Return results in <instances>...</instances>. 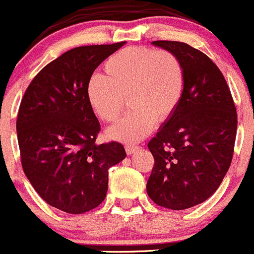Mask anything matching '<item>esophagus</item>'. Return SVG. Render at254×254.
<instances>
[{
	"label": "esophagus",
	"instance_id": "34e87169",
	"mask_svg": "<svg viewBox=\"0 0 254 254\" xmlns=\"http://www.w3.org/2000/svg\"><path fill=\"white\" fill-rule=\"evenodd\" d=\"M126 153L128 154V156H131V154H133L134 152H137L139 149L138 146H134V144H126Z\"/></svg>",
	"mask_w": 254,
	"mask_h": 254
}]
</instances>
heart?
Masks as SVG:
<instances>
[{"label": "heart", "instance_id": "obj_1", "mask_svg": "<svg viewBox=\"0 0 254 254\" xmlns=\"http://www.w3.org/2000/svg\"><path fill=\"white\" fill-rule=\"evenodd\" d=\"M102 74L91 77L87 98L96 115L115 122L126 98L132 110L110 127L107 136L125 143L143 139L156 120L165 122L177 110L185 88L182 64L172 52L146 47L118 51L106 61Z\"/></svg>", "mask_w": 254, "mask_h": 254}]
</instances>
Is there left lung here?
Wrapping results in <instances>:
<instances>
[{"label":"left lung","instance_id":"8db88e82","mask_svg":"<svg viewBox=\"0 0 254 254\" xmlns=\"http://www.w3.org/2000/svg\"><path fill=\"white\" fill-rule=\"evenodd\" d=\"M185 72L181 102L149 141L154 166L147 193L158 206L181 211L208 199L233 157L237 112L218 67L207 55L177 41H153Z\"/></svg>","mask_w":254,"mask_h":254}]
</instances>
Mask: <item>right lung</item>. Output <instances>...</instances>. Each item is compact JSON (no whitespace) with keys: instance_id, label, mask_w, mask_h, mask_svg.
Returning <instances> with one entry per match:
<instances>
[{"instance_id":"obj_1","label":"right lung","mask_w":254,"mask_h":254,"mask_svg":"<svg viewBox=\"0 0 254 254\" xmlns=\"http://www.w3.org/2000/svg\"><path fill=\"white\" fill-rule=\"evenodd\" d=\"M125 42L72 48L43 67L21 101L16 129L23 172L50 206L79 214L105 199L118 142L96 143L100 122L87 98L95 69Z\"/></svg>"}]
</instances>
